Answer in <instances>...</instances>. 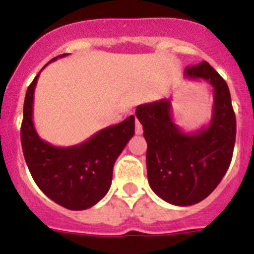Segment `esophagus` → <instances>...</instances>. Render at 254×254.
Listing matches in <instances>:
<instances>
[{
  "label": "esophagus",
  "mask_w": 254,
  "mask_h": 254,
  "mask_svg": "<svg viewBox=\"0 0 254 254\" xmlns=\"http://www.w3.org/2000/svg\"><path fill=\"white\" fill-rule=\"evenodd\" d=\"M136 133L137 134L142 133V125H141L138 120H136Z\"/></svg>",
  "instance_id": "obj_1"
}]
</instances>
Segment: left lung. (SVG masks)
Masks as SVG:
<instances>
[{"label":"left lung","mask_w":254,"mask_h":254,"mask_svg":"<svg viewBox=\"0 0 254 254\" xmlns=\"http://www.w3.org/2000/svg\"><path fill=\"white\" fill-rule=\"evenodd\" d=\"M190 80H206L214 87L212 118L193 133L182 131L172 118V98L138 105L136 117L147 142L149 185L164 201L190 206L205 199L225 176L233 158L237 121L230 91L207 62L185 69Z\"/></svg>","instance_id":"obj_1"}]
</instances>
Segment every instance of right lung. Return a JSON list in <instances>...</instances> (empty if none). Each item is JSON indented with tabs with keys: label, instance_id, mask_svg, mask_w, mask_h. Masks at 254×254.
<instances>
[{
	"label": "right lung",
	"instance_id": "1",
	"mask_svg": "<svg viewBox=\"0 0 254 254\" xmlns=\"http://www.w3.org/2000/svg\"><path fill=\"white\" fill-rule=\"evenodd\" d=\"M38 77L39 73L26 90L20 131L26 165L38 187L52 201L68 210H85L99 202L111 188L114 163L134 133V117L103 128L76 146H53L38 136L33 123Z\"/></svg>",
	"mask_w": 254,
	"mask_h": 254
}]
</instances>
